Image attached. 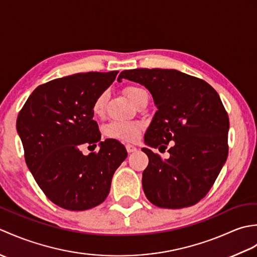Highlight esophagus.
Returning <instances> with one entry per match:
<instances>
[{
  "mask_svg": "<svg viewBox=\"0 0 257 257\" xmlns=\"http://www.w3.org/2000/svg\"><path fill=\"white\" fill-rule=\"evenodd\" d=\"M125 149H127V151L129 152V154L137 151V148H136V147L133 146V145H127V146H125Z\"/></svg>",
  "mask_w": 257,
  "mask_h": 257,
  "instance_id": "34e87169",
  "label": "esophagus"
}]
</instances>
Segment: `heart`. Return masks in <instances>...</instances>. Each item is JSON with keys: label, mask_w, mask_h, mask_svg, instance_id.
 Masks as SVG:
<instances>
[{"label": "heart", "mask_w": 257, "mask_h": 257, "mask_svg": "<svg viewBox=\"0 0 257 257\" xmlns=\"http://www.w3.org/2000/svg\"><path fill=\"white\" fill-rule=\"evenodd\" d=\"M125 94L129 97L135 105L139 101V99L143 96L147 95V91L139 87H128L125 88ZM108 100V91L103 90L94 101L92 105V111L96 116H100L105 111V107ZM143 128V124L137 121H120V120H113V121L109 122L106 128L105 133L109 138L121 140V141H136L139 137L140 130Z\"/></svg>", "instance_id": "b5f03b06"}]
</instances>
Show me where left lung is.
<instances>
[{"instance_id":"left-lung-1","label":"left lung","mask_w":257,"mask_h":257,"mask_svg":"<svg viewBox=\"0 0 257 257\" xmlns=\"http://www.w3.org/2000/svg\"><path fill=\"white\" fill-rule=\"evenodd\" d=\"M144 85L158 110L145 135V144L169 159L143 148L149 163L143 188L152 204L181 209L198 203L212 188L228 154L230 121L219 94L203 79L176 69L137 68L118 76Z\"/></svg>"}]
</instances>
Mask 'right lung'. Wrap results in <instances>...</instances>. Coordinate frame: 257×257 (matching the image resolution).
<instances>
[{"instance_id": "right-lung-1", "label": "right lung", "mask_w": 257, "mask_h": 257, "mask_svg": "<svg viewBox=\"0 0 257 257\" xmlns=\"http://www.w3.org/2000/svg\"><path fill=\"white\" fill-rule=\"evenodd\" d=\"M118 72L79 73L38 86L16 120L26 165L53 203L84 211L102 203L127 150L114 139L100 141L92 105ZM100 144L84 156L81 146Z\"/></svg>"}]
</instances>
